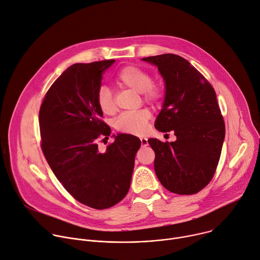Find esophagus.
I'll return each mask as SVG.
<instances>
[{"instance_id":"1","label":"esophagus","mask_w":260,"mask_h":260,"mask_svg":"<svg viewBox=\"0 0 260 260\" xmlns=\"http://www.w3.org/2000/svg\"><path fill=\"white\" fill-rule=\"evenodd\" d=\"M140 141H141V146H147V145H148V142H147V139H146V138L141 137V138H140Z\"/></svg>"}]
</instances>
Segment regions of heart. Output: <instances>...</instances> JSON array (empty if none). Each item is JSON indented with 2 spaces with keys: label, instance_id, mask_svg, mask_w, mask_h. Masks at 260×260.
Here are the masks:
<instances>
[{
  "label": "heart",
  "instance_id": "heart-1",
  "mask_svg": "<svg viewBox=\"0 0 260 260\" xmlns=\"http://www.w3.org/2000/svg\"><path fill=\"white\" fill-rule=\"evenodd\" d=\"M117 82L122 87L130 89L136 93H142L145 100L158 102L162 97L161 89L151 83L150 75L135 66L123 68L118 76ZM97 105L100 111L106 115H112L116 112V105L112 91L102 86L97 92ZM150 113L146 110L132 114H123L115 122L118 131L132 135H143L147 130Z\"/></svg>",
  "mask_w": 260,
  "mask_h": 260
}]
</instances>
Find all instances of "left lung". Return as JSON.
<instances>
[{"instance_id": "obj_1", "label": "left lung", "mask_w": 260, "mask_h": 260, "mask_svg": "<svg viewBox=\"0 0 260 260\" xmlns=\"http://www.w3.org/2000/svg\"><path fill=\"white\" fill-rule=\"evenodd\" d=\"M141 60L158 68L165 85L154 128L173 131L176 136L172 142L147 140L155 153V174L174 193H197L212 179L225 136L216 93L198 70L178 55L162 54Z\"/></svg>"}]
</instances>
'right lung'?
<instances>
[{"label": "right lung", "instance_id": "1", "mask_svg": "<svg viewBox=\"0 0 260 260\" xmlns=\"http://www.w3.org/2000/svg\"><path fill=\"white\" fill-rule=\"evenodd\" d=\"M115 61L71 66L48 90L39 114L50 168L77 201L99 210L127 194L141 144L136 136L119 133L106 151L98 149V138L109 139L111 128L100 120L97 92L102 74Z\"/></svg>", "mask_w": 260, "mask_h": 260}]
</instances>
